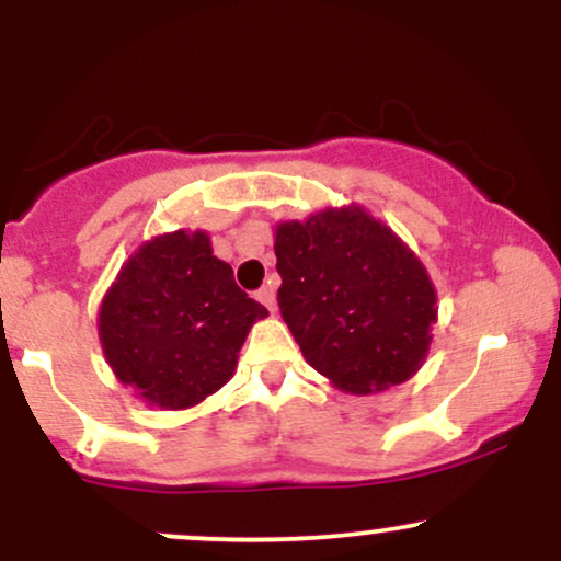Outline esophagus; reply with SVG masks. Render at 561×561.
Listing matches in <instances>:
<instances>
[{
  "mask_svg": "<svg viewBox=\"0 0 561 561\" xmlns=\"http://www.w3.org/2000/svg\"><path fill=\"white\" fill-rule=\"evenodd\" d=\"M259 300L268 308V311L274 313V308H276V287L272 285V282H268V285H263L259 289Z\"/></svg>",
  "mask_w": 561,
  "mask_h": 561,
  "instance_id": "34e87169",
  "label": "esophagus"
}]
</instances>
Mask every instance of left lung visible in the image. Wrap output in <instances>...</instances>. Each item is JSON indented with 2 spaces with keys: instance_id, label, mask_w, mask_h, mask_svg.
Segmentation results:
<instances>
[{
  "instance_id": "1",
  "label": "left lung",
  "mask_w": 561,
  "mask_h": 561,
  "mask_svg": "<svg viewBox=\"0 0 561 561\" xmlns=\"http://www.w3.org/2000/svg\"><path fill=\"white\" fill-rule=\"evenodd\" d=\"M276 293L313 369L366 396L420 369L437 317L427 272L362 208L324 210L276 229Z\"/></svg>"
}]
</instances>
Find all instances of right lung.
<instances>
[{
    "label": "right lung",
    "instance_id": "add662e5",
    "mask_svg": "<svg viewBox=\"0 0 561 561\" xmlns=\"http://www.w3.org/2000/svg\"><path fill=\"white\" fill-rule=\"evenodd\" d=\"M263 317L208 234L173 231L121 268L102 300L100 340L121 382L160 409H186L227 382Z\"/></svg>",
    "mask_w": 561,
    "mask_h": 561
}]
</instances>
